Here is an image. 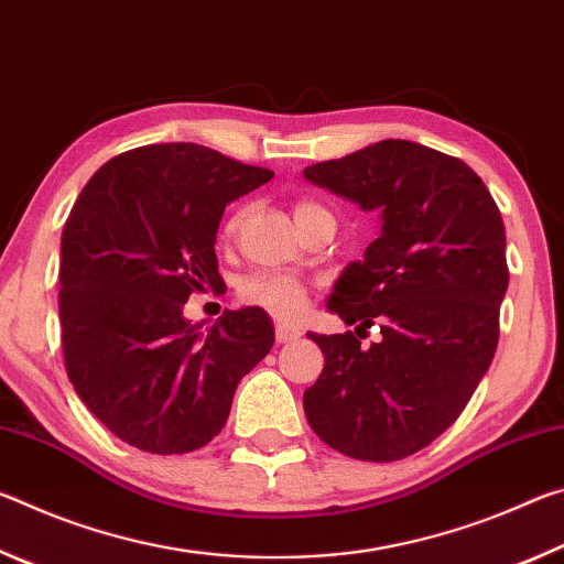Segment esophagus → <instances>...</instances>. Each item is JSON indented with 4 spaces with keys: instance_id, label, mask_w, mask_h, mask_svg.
I'll return each instance as SVG.
<instances>
[{
    "instance_id": "esophagus-1",
    "label": "esophagus",
    "mask_w": 564,
    "mask_h": 564,
    "mask_svg": "<svg viewBox=\"0 0 564 564\" xmlns=\"http://www.w3.org/2000/svg\"><path fill=\"white\" fill-rule=\"evenodd\" d=\"M301 338V333L299 330H293V328H285V326H275V343H293V340H299Z\"/></svg>"
}]
</instances>
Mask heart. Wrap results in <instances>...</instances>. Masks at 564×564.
Returning a JSON list of instances; mask_svg holds the SVG:
<instances>
[{
  "instance_id": "1",
  "label": "heart",
  "mask_w": 564,
  "mask_h": 564,
  "mask_svg": "<svg viewBox=\"0 0 564 564\" xmlns=\"http://www.w3.org/2000/svg\"><path fill=\"white\" fill-rule=\"evenodd\" d=\"M246 206L234 208L231 216H228L224 224V236H234L238 231V226H241L246 218ZM326 214V208L318 202H313V198H299V202L293 204V216L299 226H305L311 218ZM238 295H241L243 303L256 305V308L265 311L269 316L283 323L299 321L305 311V285L299 279H291V275L283 273L248 275V279H243L241 285H238Z\"/></svg>"
}]
</instances>
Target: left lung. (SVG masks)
I'll return each instance as SVG.
<instances>
[{
	"label": "left lung",
	"instance_id": "1",
	"mask_svg": "<svg viewBox=\"0 0 564 564\" xmlns=\"http://www.w3.org/2000/svg\"><path fill=\"white\" fill-rule=\"evenodd\" d=\"M303 176L380 212V236L343 271L328 311L384 336L360 349L352 330L308 333L326 366L303 393L305 417L343 455L403 460L455 423L498 348L510 281L500 208L465 161L405 139Z\"/></svg>",
	"mask_w": 564,
	"mask_h": 564
}]
</instances>
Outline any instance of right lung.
<instances>
[{
    "label": "right lung",
    "mask_w": 564,
    "mask_h": 564,
    "mask_svg": "<svg viewBox=\"0 0 564 564\" xmlns=\"http://www.w3.org/2000/svg\"><path fill=\"white\" fill-rule=\"evenodd\" d=\"M273 178L198 144H149L107 161L62 231L59 318L76 395L119 441L156 455L212 443L241 378L269 356L261 308L226 311L198 336L191 293L221 283L226 204Z\"/></svg>",
    "instance_id": "1"
}]
</instances>
